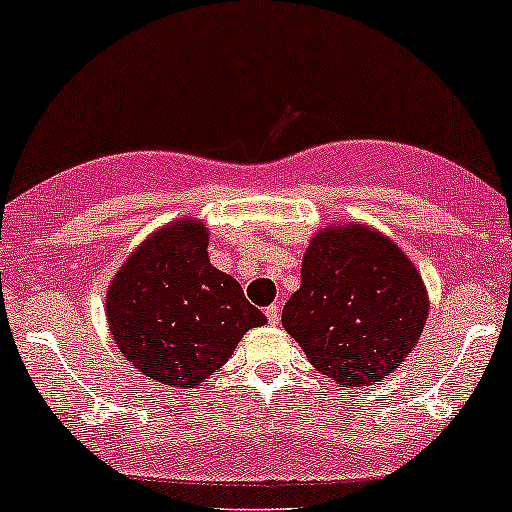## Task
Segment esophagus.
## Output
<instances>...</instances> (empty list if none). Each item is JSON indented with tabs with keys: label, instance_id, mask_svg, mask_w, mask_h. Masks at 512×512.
<instances>
[{
	"label": "esophagus",
	"instance_id": "esophagus-1",
	"mask_svg": "<svg viewBox=\"0 0 512 512\" xmlns=\"http://www.w3.org/2000/svg\"><path fill=\"white\" fill-rule=\"evenodd\" d=\"M266 320H268V324H278L280 322V305H276V302L266 307Z\"/></svg>",
	"mask_w": 512,
	"mask_h": 512
}]
</instances>
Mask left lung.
I'll return each instance as SVG.
<instances>
[{
    "instance_id": "8db88e82",
    "label": "left lung",
    "mask_w": 512,
    "mask_h": 512,
    "mask_svg": "<svg viewBox=\"0 0 512 512\" xmlns=\"http://www.w3.org/2000/svg\"><path fill=\"white\" fill-rule=\"evenodd\" d=\"M283 327L339 386L390 376L420 339L427 293L408 256L366 227L324 229L302 258Z\"/></svg>"
}]
</instances>
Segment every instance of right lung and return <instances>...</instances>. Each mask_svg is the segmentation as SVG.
Wrapping results in <instances>:
<instances>
[{"label": "right lung", "mask_w": 512, "mask_h": 512, "mask_svg": "<svg viewBox=\"0 0 512 512\" xmlns=\"http://www.w3.org/2000/svg\"><path fill=\"white\" fill-rule=\"evenodd\" d=\"M107 317L122 354L156 386H200L266 315L207 256V232L178 219L141 244L112 280Z\"/></svg>", "instance_id": "add662e5"}]
</instances>
